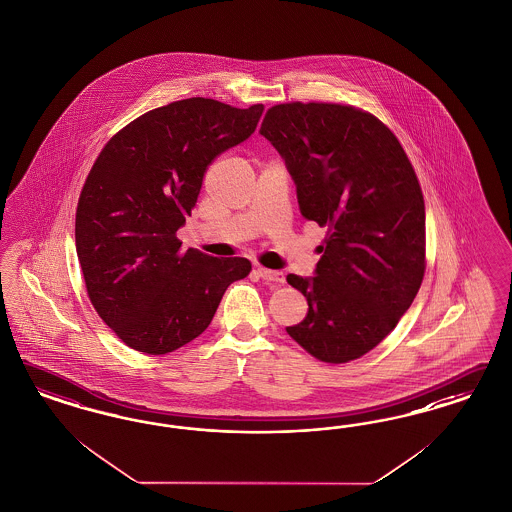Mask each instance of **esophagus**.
<instances>
[{
    "label": "esophagus",
    "mask_w": 512,
    "mask_h": 512,
    "mask_svg": "<svg viewBox=\"0 0 512 512\" xmlns=\"http://www.w3.org/2000/svg\"><path fill=\"white\" fill-rule=\"evenodd\" d=\"M257 272L266 282H285V276H283V272H280V270H270V268H265V266H257Z\"/></svg>",
    "instance_id": "esophagus-1"
}]
</instances>
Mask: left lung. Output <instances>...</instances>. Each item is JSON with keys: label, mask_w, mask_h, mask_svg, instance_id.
<instances>
[{"label": "left lung", "mask_w": 512, "mask_h": 512, "mask_svg": "<svg viewBox=\"0 0 512 512\" xmlns=\"http://www.w3.org/2000/svg\"><path fill=\"white\" fill-rule=\"evenodd\" d=\"M261 134L295 179L300 213L327 229L316 276H287L308 314L285 331L323 363L359 359L397 327L422 285L420 181L395 134L359 107L278 104Z\"/></svg>", "instance_id": "obj_1"}]
</instances>
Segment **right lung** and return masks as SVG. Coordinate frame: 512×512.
Returning a JSON list of instances; mask_svg holds the SVG:
<instances>
[{
    "instance_id": "right-lung-1",
    "label": "right lung",
    "mask_w": 512,
    "mask_h": 512,
    "mask_svg": "<svg viewBox=\"0 0 512 512\" xmlns=\"http://www.w3.org/2000/svg\"><path fill=\"white\" fill-rule=\"evenodd\" d=\"M263 104L240 109L187 98L121 128L94 160L75 212V247L92 306L132 350L164 355L212 323L244 257L181 249L212 160L247 140Z\"/></svg>"
}]
</instances>
